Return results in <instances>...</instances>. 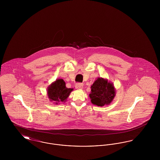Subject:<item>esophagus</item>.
<instances>
[{
  "mask_svg": "<svg viewBox=\"0 0 160 160\" xmlns=\"http://www.w3.org/2000/svg\"><path fill=\"white\" fill-rule=\"evenodd\" d=\"M83 84L81 83H77L76 84V88L77 89H81L83 88Z\"/></svg>",
  "mask_w": 160,
  "mask_h": 160,
  "instance_id": "obj_1",
  "label": "esophagus"
}]
</instances>
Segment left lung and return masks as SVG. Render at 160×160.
I'll return each instance as SVG.
<instances>
[{
	"label": "left lung",
	"mask_w": 160,
	"mask_h": 160,
	"mask_svg": "<svg viewBox=\"0 0 160 160\" xmlns=\"http://www.w3.org/2000/svg\"><path fill=\"white\" fill-rule=\"evenodd\" d=\"M114 86L107 80L98 78L92 85L89 97L92 104L98 106L109 104L114 97Z\"/></svg>",
	"instance_id": "left-lung-1"
}]
</instances>
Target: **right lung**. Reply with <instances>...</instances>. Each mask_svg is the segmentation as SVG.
Here are the masks:
<instances>
[{"label": "right lung", "instance_id": "add662e5", "mask_svg": "<svg viewBox=\"0 0 160 160\" xmlns=\"http://www.w3.org/2000/svg\"><path fill=\"white\" fill-rule=\"evenodd\" d=\"M72 90L71 88H66L63 80L58 79L49 86L47 93L50 100L56 101L58 104V102L65 101Z\"/></svg>", "mask_w": 160, "mask_h": 160}]
</instances>
